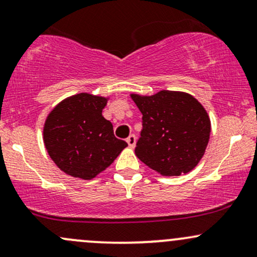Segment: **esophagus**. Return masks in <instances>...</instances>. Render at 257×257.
<instances>
[{
  "mask_svg": "<svg viewBox=\"0 0 257 257\" xmlns=\"http://www.w3.org/2000/svg\"><path fill=\"white\" fill-rule=\"evenodd\" d=\"M126 143H128V145H129V147H131V149H134L135 143H137V138H135V135L134 134L129 135L128 139H126Z\"/></svg>",
  "mask_w": 257,
  "mask_h": 257,
  "instance_id": "34e87169",
  "label": "esophagus"
}]
</instances>
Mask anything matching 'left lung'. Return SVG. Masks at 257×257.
<instances>
[{
    "instance_id": "obj_1",
    "label": "left lung",
    "mask_w": 257,
    "mask_h": 257,
    "mask_svg": "<svg viewBox=\"0 0 257 257\" xmlns=\"http://www.w3.org/2000/svg\"><path fill=\"white\" fill-rule=\"evenodd\" d=\"M131 96L143 113L137 157L163 176L191 172L204 155L211 131L202 104L184 91Z\"/></svg>"
}]
</instances>
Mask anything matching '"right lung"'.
Segmentation results:
<instances>
[{
  "mask_svg": "<svg viewBox=\"0 0 257 257\" xmlns=\"http://www.w3.org/2000/svg\"><path fill=\"white\" fill-rule=\"evenodd\" d=\"M106 104L107 99L102 96L76 94L63 100L47 117L44 146L67 175L94 179L128 146L114 137L112 123L102 116Z\"/></svg>",
  "mask_w": 257,
  "mask_h": 257,
  "instance_id": "obj_1",
  "label": "right lung"
}]
</instances>
